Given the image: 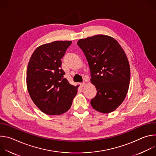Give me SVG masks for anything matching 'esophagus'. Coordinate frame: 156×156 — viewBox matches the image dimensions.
<instances>
[{
    "mask_svg": "<svg viewBox=\"0 0 156 156\" xmlns=\"http://www.w3.org/2000/svg\"><path fill=\"white\" fill-rule=\"evenodd\" d=\"M84 84H85V83H84V82H82V83H80V86H81V87H83V86H84Z\"/></svg>",
    "mask_w": 156,
    "mask_h": 156,
    "instance_id": "1",
    "label": "esophagus"
}]
</instances>
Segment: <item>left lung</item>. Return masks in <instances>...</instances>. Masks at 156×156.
I'll list each match as a JSON object with an SVG mask.
<instances>
[{
  "mask_svg": "<svg viewBox=\"0 0 156 156\" xmlns=\"http://www.w3.org/2000/svg\"><path fill=\"white\" fill-rule=\"evenodd\" d=\"M77 44L98 91L91 105L101 113L112 112L124 101L129 84V65L123 49L113 37L102 34L80 39Z\"/></svg>",
  "mask_w": 156,
  "mask_h": 156,
  "instance_id": "obj_1",
  "label": "left lung"
}]
</instances>
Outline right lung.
Returning <instances> with one entry per match:
<instances>
[{
  "label": "right lung",
  "instance_id": "right-lung-1",
  "mask_svg": "<svg viewBox=\"0 0 156 156\" xmlns=\"http://www.w3.org/2000/svg\"><path fill=\"white\" fill-rule=\"evenodd\" d=\"M72 41H54L38 47L33 53L27 72L30 96L35 105L48 115H60L70 109L78 86L64 77L62 60Z\"/></svg>",
  "mask_w": 156,
  "mask_h": 156
}]
</instances>
